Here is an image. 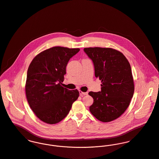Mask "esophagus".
I'll use <instances>...</instances> for the list:
<instances>
[{
	"label": "esophagus",
	"instance_id": "34e87169",
	"mask_svg": "<svg viewBox=\"0 0 159 159\" xmlns=\"http://www.w3.org/2000/svg\"><path fill=\"white\" fill-rule=\"evenodd\" d=\"M79 93L82 97L84 96H85V95H88V92H82V91H79Z\"/></svg>",
	"mask_w": 159,
	"mask_h": 159
}]
</instances>
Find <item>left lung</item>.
<instances>
[{
    "instance_id": "left-lung-1",
    "label": "left lung",
    "mask_w": 159,
    "mask_h": 159,
    "mask_svg": "<svg viewBox=\"0 0 159 159\" xmlns=\"http://www.w3.org/2000/svg\"><path fill=\"white\" fill-rule=\"evenodd\" d=\"M94 66L96 77L101 80V91H90L94 99L89 107L98 120L108 122L119 117L129 105L134 92L130 64L122 52L110 48L84 49Z\"/></svg>"
}]
</instances>
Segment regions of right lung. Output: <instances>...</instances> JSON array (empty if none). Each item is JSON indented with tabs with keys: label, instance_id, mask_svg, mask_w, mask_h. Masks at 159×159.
Returning <instances> with one entry per match:
<instances>
[{
	"label": "right lung",
	"instance_id": "add662e5",
	"mask_svg": "<svg viewBox=\"0 0 159 159\" xmlns=\"http://www.w3.org/2000/svg\"><path fill=\"white\" fill-rule=\"evenodd\" d=\"M79 51L54 47L37 54L28 67L26 98L31 110L43 122H61L79 96L77 89L69 90L61 86L68 62Z\"/></svg>",
	"mask_w": 159,
	"mask_h": 159
}]
</instances>
